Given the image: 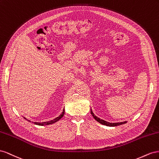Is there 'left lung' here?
<instances>
[{"label":"left lung","instance_id":"8db88e82","mask_svg":"<svg viewBox=\"0 0 159 159\" xmlns=\"http://www.w3.org/2000/svg\"><path fill=\"white\" fill-rule=\"evenodd\" d=\"M90 113H91V115H93V116L94 117V119L96 120L97 122H100V123L102 124V125H106V126H119V125H122V124H125L126 121H125V122H115V123H112V122H107L105 120H104L102 119H99V118H98L97 116H95L94 115V113L93 112L92 110H90Z\"/></svg>","mask_w":159,"mask_h":159}]
</instances>
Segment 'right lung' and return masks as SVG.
<instances>
[{
	"instance_id": "right-lung-1",
	"label": "right lung",
	"mask_w": 159,
	"mask_h": 159,
	"mask_svg": "<svg viewBox=\"0 0 159 159\" xmlns=\"http://www.w3.org/2000/svg\"><path fill=\"white\" fill-rule=\"evenodd\" d=\"M64 115H65V108H64V109H63L62 112V114H61V115H60L58 116V117H57L56 119H53V120H50V121H48V122H33V123H34V125H40V126L52 125V124L54 123V122H57L58 120H59L61 119V118H62L63 116H64ZM25 119H26V118H25ZM29 121H30V120H29Z\"/></svg>"
}]
</instances>
